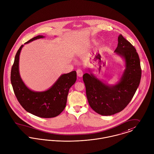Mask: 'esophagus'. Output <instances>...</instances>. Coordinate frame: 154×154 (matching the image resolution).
<instances>
[{
    "label": "esophagus",
    "mask_w": 154,
    "mask_h": 154,
    "mask_svg": "<svg viewBox=\"0 0 154 154\" xmlns=\"http://www.w3.org/2000/svg\"><path fill=\"white\" fill-rule=\"evenodd\" d=\"M77 74L79 77H82L83 76V72L82 71V70L81 69H78L77 70Z\"/></svg>",
    "instance_id": "obj_1"
}]
</instances>
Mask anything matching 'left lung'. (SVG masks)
<instances>
[{
    "label": "left lung",
    "mask_w": 154,
    "mask_h": 154,
    "mask_svg": "<svg viewBox=\"0 0 154 154\" xmlns=\"http://www.w3.org/2000/svg\"><path fill=\"white\" fill-rule=\"evenodd\" d=\"M115 52L124 58L126 66L118 84L107 85L92 73H85L83 76L90 106L103 116L123 110L133 98L141 79L142 70L137 50L121 34Z\"/></svg>",
    "instance_id": "obj_1"
}]
</instances>
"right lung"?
<instances>
[{
    "mask_svg": "<svg viewBox=\"0 0 154 154\" xmlns=\"http://www.w3.org/2000/svg\"><path fill=\"white\" fill-rule=\"evenodd\" d=\"M44 38L38 35L25 44L35 39ZM19 48L12 66L11 81L18 102L28 112L43 118H51L59 115L66 106L69 89L77 79L75 71L61 75L50 88L44 91L36 92L28 88L20 78L19 71V60L20 51Z\"/></svg>",
    "mask_w": 154,
    "mask_h": 154,
    "instance_id": "1",
    "label": "right lung"
}]
</instances>
